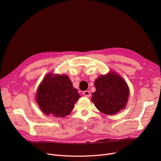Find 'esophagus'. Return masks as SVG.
I'll return each mask as SVG.
<instances>
[{
	"instance_id": "34e87169",
	"label": "esophagus",
	"mask_w": 161,
	"mask_h": 161,
	"mask_svg": "<svg viewBox=\"0 0 161 161\" xmlns=\"http://www.w3.org/2000/svg\"><path fill=\"white\" fill-rule=\"evenodd\" d=\"M83 95L86 97H89L91 96V92L89 91H83Z\"/></svg>"
}]
</instances>
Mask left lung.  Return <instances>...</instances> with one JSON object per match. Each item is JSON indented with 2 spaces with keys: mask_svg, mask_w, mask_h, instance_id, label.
Wrapping results in <instances>:
<instances>
[{
  "mask_svg": "<svg viewBox=\"0 0 161 161\" xmlns=\"http://www.w3.org/2000/svg\"><path fill=\"white\" fill-rule=\"evenodd\" d=\"M96 91L92 102L98 110L107 115H114L124 109L128 102L129 89L119 74L112 71L101 75L95 81Z\"/></svg>",
  "mask_w": 161,
  "mask_h": 161,
  "instance_id": "8db88e82",
  "label": "left lung"
}]
</instances>
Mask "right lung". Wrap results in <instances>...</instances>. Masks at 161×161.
<instances>
[{
  "label": "right lung",
  "mask_w": 161,
  "mask_h": 161,
  "mask_svg": "<svg viewBox=\"0 0 161 161\" xmlns=\"http://www.w3.org/2000/svg\"><path fill=\"white\" fill-rule=\"evenodd\" d=\"M80 98L66 75L48 74L38 87L36 100L42 112L55 117L69 115Z\"/></svg>",
  "instance_id": "1"
}]
</instances>
